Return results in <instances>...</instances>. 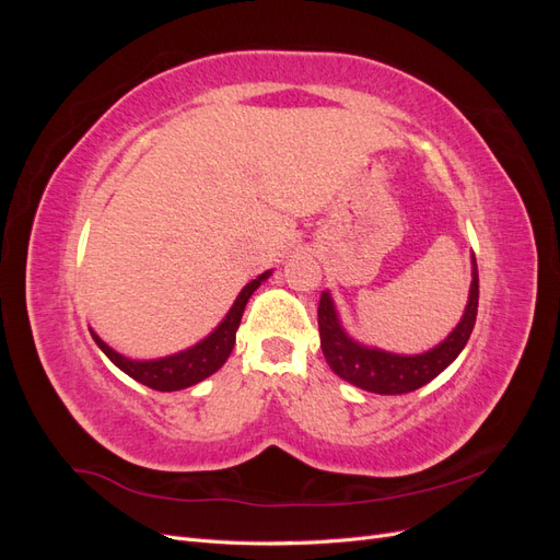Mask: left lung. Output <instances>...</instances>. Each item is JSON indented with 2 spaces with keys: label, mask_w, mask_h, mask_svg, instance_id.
<instances>
[{
  "label": "left lung",
  "mask_w": 560,
  "mask_h": 560,
  "mask_svg": "<svg viewBox=\"0 0 560 560\" xmlns=\"http://www.w3.org/2000/svg\"><path fill=\"white\" fill-rule=\"evenodd\" d=\"M479 308V270L471 254V284L465 315L442 343L422 354H395L381 348H369L348 336L329 292H322L317 306L319 346L336 376L376 395H406L428 385L463 352L477 322Z\"/></svg>",
  "instance_id": "1"
}]
</instances>
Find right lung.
<instances>
[{
	"instance_id": "add662e5",
	"label": "right lung",
	"mask_w": 560,
	"mask_h": 560,
	"mask_svg": "<svg viewBox=\"0 0 560 560\" xmlns=\"http://www.w3.org/2000/svg\"><path fill=\"white\" fill-rule=\"evenodd\" d=\"M268 276H270V270H266V273H261L259 278H254L252 282H247L243 287V292L238 294V299L233 301V306L226 313V317L219 322V327L208 338H202L200 343L186 348L182 352L167 354V358L130 360V358H124L121 352L109 348L95 331H91L93 341L118 369L124 371V374H128L130 378H135L151 389H159V393H175V389L191 387L200 381H206L208 376H212L217 369L224 366V362L229 360V354L235 346V331H238V327H241L247 301L254 292L259 290V284Z\"/></svg>"
}]
</instances>
